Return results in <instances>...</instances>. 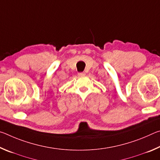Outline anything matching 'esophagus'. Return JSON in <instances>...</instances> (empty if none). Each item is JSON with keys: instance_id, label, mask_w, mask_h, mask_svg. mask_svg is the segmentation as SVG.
<instances>
[{"instance_id": "34e87169", "label": "esophagus", "mask_w": 160, "mask_h": 160, "mask_svg": "<svg viewBox=\"0 0 160 160\" xmlns=\"http://www.w3.org/2000/svg\"><path fill=\"white\" fill-rule=\"evenodd\" d=\"M78 75H79L80 77H82V76H85V73L84 72H79V73H78Z\"/></svg>"}]
</instances>
